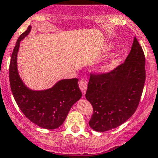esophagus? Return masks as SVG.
Segmentation results:
<instances>
[{
  "label": "esophagus",
  "mask_w": 158,
  "mask_h": 158,
  "mask_svg": "<svg viewBox=\"0 0 158 158\" xmlns=\"http://www.w3.org/2000/svg\"><path fill=\"white\" fill-rule=\"evenodd\" d=\"M87 85H88V82L85 79H81L79 82V88H80L81 91H82L83 95H85V92H86L87 89Z\"/></svg>",
  "instance_id": "34e87169"
}]
</instances>
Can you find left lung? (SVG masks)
<instances>
[{
    "instance_id": "left-lung-1",
    "label": "left lung",
    "mask_w": 158,
    "mask_h": 158,
    "mask_svg": "<svg viewBox=\"0 0 158 158\" xmlns=\"http://www.w3.org/2000/svg\"><path fill=\"white\" fill-rule=\"evenodd\" d=\"M145 79V56L135 37L123 63L107 73H90L85 93L93 108L89 126L103 132L126 122L138 109Z\"/></svg>"
}]
</instances>
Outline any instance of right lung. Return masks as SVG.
Here are the masks:
<instances>
[{
	"label": "right lung",
	"mask_w": 158,
	"mask_h": 158,
	"mask_svg": "<svg viewBox=\"0 0 158 158\" xmlns=\"http://www.w3.org/2000/svg\"><path fill=\"white\" fill-rule=\"evenodd\" d=\"M30 26L18 38L11 55L9 67L10 85L17 106L35 125L45 129H56L66 120L70 109L82 97L78 79H63L52 88L32 91L23 84L17 67L20 42L30 31Z\"/></svg>",
	"instance_id": "1"
}]
</instances>
